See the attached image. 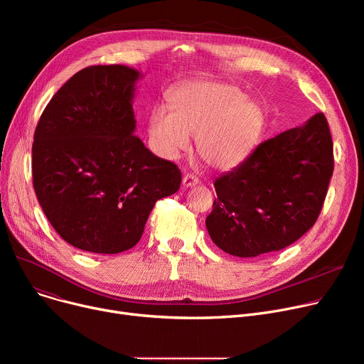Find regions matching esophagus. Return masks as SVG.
<instances>
[{"label": "esophagus", "mask_w": 364, "mask_h": 364, "mask_svg": "<svg viewBox=\"0 0 364 364\" xmlns=\"http://www.w3.org/2000/svg\"><path fill=\"white\" fill-rule=\"evenodd\" d=\"M199 184V178L193 174H186L183 177V186L184 187H193V186H198Z\"/></svg>", "instance_id": "34e87169"}]
</instances>
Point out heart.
<instances>
[{"label":"heart","mask_w":364,"mask_h":364,"mask_svg":"<svg viewBox=\"0 0 364 364\" xmlns=\"http://www.w3.org/2000/svg\"><path fill=\"white\" fill-rule=\"evenodd\" d=\"M262 125L259 106L235 85L215 81L188 84L171 95V110L161 106L149 118V136L161 155L174 158L198 139L199 156L214 168L242 162Z\"/></svg>","instance_id":"1"}]
</instances>
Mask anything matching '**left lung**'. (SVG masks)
<instances>
[{"label": "left lung", "instance_id": "left-lung-1", "mask_svg": "<svg viewBox=\"0 0 364 364\" xmlns=\"http://www.w3.org/2000/svg\"><path fill=\"white\" fill-rule=\"evenodd\" d=\"M332 174L331 129L316 113L215 180L208 233L220 250L240 258L280 251L314 225Z\"/></svg>", "mask_w": 364, "mask_h": 364}]
</instances>
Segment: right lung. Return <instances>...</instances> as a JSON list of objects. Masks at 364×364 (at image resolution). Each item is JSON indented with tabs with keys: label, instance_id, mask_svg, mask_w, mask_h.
<instances>
[{
	"label": "right lung",
	"instance_id": "right-lung-1",
	"mask_svg": "<svg viewBox=\"0 0 364 364\" xmlns=\"http://www.w3.org/2000/svg\"><path fill=\"white\" fill-rule=\"evenodd\" d=\"M140 76L122 65L80 70L53 95L35 129L38 202L60 237L85 252L131 250L156 200L181 184L177 165L134 136Z\"/></svg>",
	"mask_w": 364,
	"mask_h": 364
}]
</instances>
